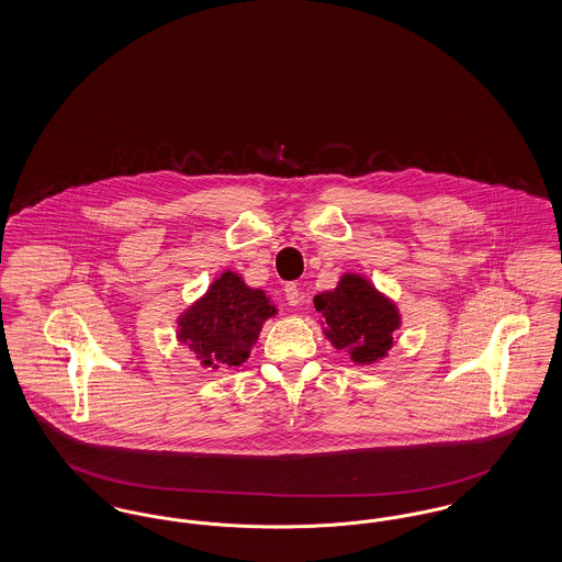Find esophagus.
<instances>
[{"instance_id": "1", "label": "esophagus", "mask_w": 562, "mask_h": 562, "mask_svg": "<svg viewBox=\"0 0 562 562\" xmlns=\"http://www.w3.org/2000/svg\"><path fill=\"white\" fill-rule=\"evenodd\" d=\"M284 294H286L289 305H299L301 303V291H299V286L294 282L284 286Z\"/></svg>"}]
</instances>
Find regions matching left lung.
<instances>
[{
    "mask_svg": "<svg viewBox=\"0 0 562 562\" xmlns=\"http://www.w3.org/2000/svg\"><path fill=\"white\" fill-rule=\"evenodd\" d=\"M314 305L324 337L333 348L346 349L356 364H374L396 346L401 312L360 273H344L333 291L314 296Z\"/></svg>",
    "mask_w": 562,
    "mask_h": 562,
    "instance_id": "left-lung-1",
    "label": "left lung"
}]
</instances>
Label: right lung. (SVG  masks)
Listing matches in <instances>:
<instances>
[{
    "mask_svg": "<svg viewBox=\"0 0 562 562\" xmlns=\"http://www.w3.org/2000/svg\"><path fill=\"white\" fill-rule=\"evenodd\" d=\"M276 314L278 307L266 291L250 289L240 273L227 269L177 318V339L204 369L240 367L263 324Z\"/></svg>",
    "mask_w": 562,
    "mask_h": 562,
    "instance_id": "add662e5",
    "label": "right lung"
}]
</instances>
